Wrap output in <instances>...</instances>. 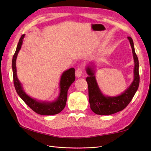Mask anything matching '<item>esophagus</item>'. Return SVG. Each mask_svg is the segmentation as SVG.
I'll return each instance as SVG.
<instances>
[{
    "label": "esophagus",
    "instance_id": "esophagus-1",
    "mask_svg": "<svg viewBox=\"0 0 151 151\" xmlns=\"http://www.w3.org/2000/svg\"><path fill=\"white\" fill-rule=\"evenodd\" d=\"M82 74H83V68L81 67L77 68V69L76 70V76L79 77L82 76Z\"/></svg>",
    "mask_w": 151,
    "mask_h": 151
}]
</instances>
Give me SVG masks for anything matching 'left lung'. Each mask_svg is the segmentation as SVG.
Wrapping results in <instances>:
<instances>
[{"mask_svg":"<svg viewBox=\"0 0 151 151\" xmlns=\"http://www.w3.org/2000/svg\"><path fill=\"white\" fill-rule=\"evenodd\" d=\"M128 39L129 40L131 45L135 62L134 79L125 93L116 97L104 96L98 88L93 72V70L91 67L87 68V73L89 75V77L86 78L88 85L89 102L91 109L97 115H109L123 110L132 101L136 91L138 89L140 82L139 60L135 52L133 40L130 36L128 37Z\"/></svg>","mask_w":151,"mask_h":151,"instance_id":"obj_1","label":"left lung"}]
</instances>
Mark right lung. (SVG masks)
I'll list each match as a JSON object with an SVG mask.
<instances>
[{
	"label": "right lung",
	"instance_id": "1",
	"mask_svg": "<svg viewBox=\"0 0 151 151\" xmlns=\"http://www.w3.org/2000/svg\"><path fill=\"white\" fill-rule=\"evenodd\" d=\"M24 35H22L20 38L16 52L14 54L12 58V67L13 72V81L16 91L18 95L23 100L25 103L36 113L42 115H56V114L62 111L65 106L68 89L72 83H74V81L76 79L75 69L74 68H71L63 72L60 83V94L57 101L53 103H44L36 101V100L31 98L24 93V91L22 89L20 82L17 77L16 74V60L17 53L21 49L22 43V40L24 37Z\"/></svg>",
	"mask_w": 151,
	"mask_h": 151
}]
</instances>
